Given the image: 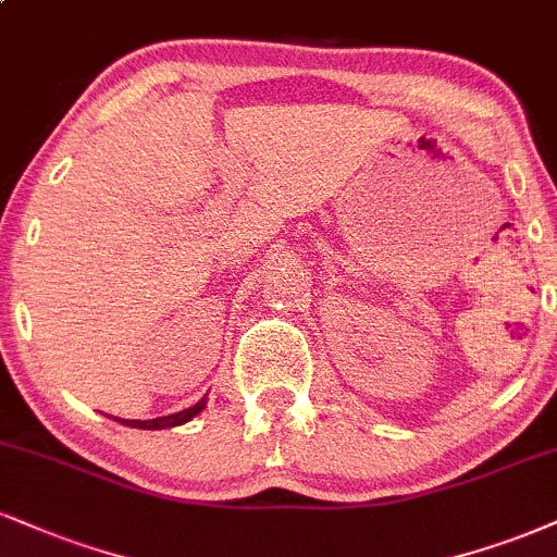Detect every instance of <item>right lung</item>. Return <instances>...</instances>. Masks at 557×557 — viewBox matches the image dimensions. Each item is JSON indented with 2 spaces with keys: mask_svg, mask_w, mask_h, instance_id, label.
<instances>
[{
  "mask_svg": "<svg viewBox=\"0 0 557 557\" xmlns=\"http://www.w3.org/2000/svg\"><path fill=\"white\" fill-rule=\"evenodd\" d=\"M205 397L197 401V405L189 407V410H181V412H173V414H165V418H156V420H122L116 418L122 425H129V428H145V431H163V428H173V425H184L189 423L194 414H199L205 410Z\"/></svg>",
  "mask_w": 557,
  "mask_h": 557,
  "instance_id": "right-lung-1",
  "label": "right lung"
}]
</instances>
